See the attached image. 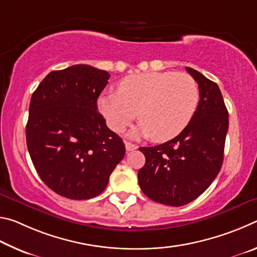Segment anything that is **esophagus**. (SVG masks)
<instances>
[{
	"mask_svg": "<svg viewBox=\"0 0 257 257\" xmlns=\"http://www.w3.org/2000/svg\"><path fill=\"white\" fill-rule=\"evenodd\" d=\"M124 145H125V150H127L128 152L134 151V150L137 149V145H135V144H133V143H130V142H125Z\"/></svg>",
	"mask_w": 257,
	"mask_h": 257,
	"instance_id": "obj_1",
	"label": "esophagus"
}]
</instances>
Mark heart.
<instances>
[{"instance_id": "b5f03b06", "label": "heart", "mask_w": 257, "mask_h": 257, "mask_svg": "<svg viewBox=\"0 0 257 257\" xmlns=\"http://www.w3.org/2000/svg\"><path fill=\"white\" fill-rule=\"evenodd\" d=\"M199 89L185 72H146L124 78L118 92L103 94L98 107L112 130L121 132L138 114L142 121L134 136L155 142L177 137L196 113Z\"/></svg>"}]
</instances>
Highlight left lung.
<instances>
[{"mask_svg": "<svg viewBox=\"0 0 257 257\" xmlns=\"http://www.w3.org/2000/svg\"><path fill=\"white\" fill-rule=\"evenodd\" d=\"M198 84L199 102L189 124L177 137L153 147H139L145 165L138 184L152 201L182 206L202 195L223 162L229 113L219 86L201 72L186 68Z\"/></svg>", "mask_w": 257, "mask_h": 257, "instance_id": "8db88e82", "label": "left lung"}]
</instances>
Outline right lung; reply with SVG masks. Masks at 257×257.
<instances>
[{"mask_svg":"<svg viewBox=\"0 0 257 257\" xmlns=\"http://www.w3.org/2000/svg\"><path fill=\"white\" fill-rule=\"evenodd\" d=\"M108 72L87 64L51 71L33 93L26 139L38 176L56 194L89 199L105 189L124 144L97 112Z\"/></svg>","mask_w":257,"mask_h":257,"instance_id":"1","label":"right lung"}]
</instances>
